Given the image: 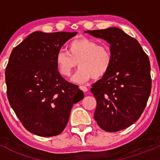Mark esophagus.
<instances>
[{"label":"esophagus","mask_w":160,"mask_h":160,"mask_svg":"<svg viewBox=\"0 0 160 160\" xmlns=\"http://www.w3.org/2000/svg\"><path fill=\"white\" fill-rule=\"evenodd\" d=\"M80 89L83 92H87L88 90V88H87L86 86H80Z\"/></svg>","instance_id":"34e87169"}]
</instances>
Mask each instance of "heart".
Here are the masks:
<instances>
[{"mask_svg":"<svg viewBox=\"0 0 160 160\" xmlns=\"http://www.w3.org/2000/svg\"><path fill=\"white\" fill-rule=\"evenodd\" d=\"M80 67L72 77V81L83 83L91 78L100 79L107 74L113 62L110 46L98 44L91 38H76L67 45V51L60 50L56 56V64L59 73L69 77L77 67Z\"/></svg>","mask_w":160,"mask_h":160,"instance_id":"heart-1","label":"heart"}]
</instances>
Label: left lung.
<instances>
[{"label": "left lung", "instance_id": "left-lung-1", "mask_svg": "<svg viewBox=\"0 0 160 160\" xmlns=\"http://www.w3.org/2000/svg\"><path fill=\"white\" fill-rule=\"evenodd\" d=\"M85 32L107 41L113 55L111 69L90 89L97 101L94 119L106 132L125 129L139 118L151 93L149 57L135 38L118 28Z\"/></svg>", "mask_w": 160, "mask_h": 160}]
</instances>
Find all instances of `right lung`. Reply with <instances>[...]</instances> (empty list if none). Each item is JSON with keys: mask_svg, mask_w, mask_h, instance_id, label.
Segmentation results:
<instances>
[{"mask_svg": "<svg viewBox=\"0 0 160 160\" xmlns=\"http://www.w3.org/2000/svg\"><path fill=\"white\" fill-rule=\"evenodd\" d=\"M77 32L30 34L11 53L5 70L8 99L25 129L55 136L67 125L72 105L83 98L58 71L56 56Z\"/></svg>", "mask_w": 160, "mask_h": 160, "instance_id": "1", "label": "right lung"}]
</instances>
